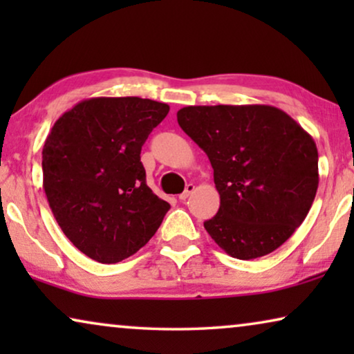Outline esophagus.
Here are the masks:
<instances>
[{
  "label": "esophagus",
  "mask_w": 354,
  "mask_h": 354,
  "mask_svg": "<svg viewBox=\"0 0 354 354\" xmlns=\"http://www.w3.org/2000/svg\"><path fill=\"white\" fill-rule=\"evenodd\" d=\"M193 192H195V185H193V183H188V185L185 187V192H183V193H180V195H178V200H180V201H185L187 198L190 196Z\"/></svg>",
  "instance_id": "34e87169"
}]
</instances>
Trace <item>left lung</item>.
<instances>
[{"label": "left lung", "mask_w": 354, "mask_h": 354, "mask_svg": "<svg viewBox=\"0 0 354 354\" xmlns=\"http://www.w3.org/2000/svg\"><path fill=\"white\" fill-rule=\"evenodd\" d=\"M177 122L214 169L221 206L205 222L211 239L245 261L283 245L317 192L319 156L311 135L268 104L187 106Z\"/></svg>", "instance_id": "1"}]
</instances>
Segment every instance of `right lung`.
Listing matches in <instances>:
<instances>
[{"label": "right lung", "instance_id": "right-lung-1", "mask_svg": "<svg viewBox=\"0 0 354 354\" xmlns=\"http://www.w3.org/2000/svg\"><path fill=\"white\" fill-rule=\"evenodd\" d=\"M166 103L90 98L66 111L43 145V188L61 230L88 258L119 263L149 241L169 211L147 185L140 153Z\"/></svg>", "mask_w": 354, "mask_h": 354}]
</instances>
